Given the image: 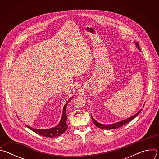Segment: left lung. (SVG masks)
Masks as SVG:
<instances>
[{"mask_svg": "<svg viewBox=\"0 0 159 159\" xmlns=\"http://www.w3.org/2000/svg\"><path fill=\"white\" fill-rule=\"evenodd\" d=\"M136 45H137V48H139V50H140V47H139V43H136ZM140 51H141V50H140ZM141 111H142V110H140V111H139V112L137 113V114H135L134 115H133V116H131V117H130V118H128V119H126V120H123V121H120V122L114 123V124H112V125H102V124H101V123L97 122V121L93 118V117L92 116H91V118H92V120H93L94 123L95 124V125H96L97 127H98V128H101V129H117V128H120V127L123 126L124 125H125V124L129 123V121H131L132 120H133L135 117H137V116L139 115V113L141 112Z\"/></svg>", "mask_w": 159, "mask_h": 159, "instance_id": "obj_1", "label": "left lung"}]
</instances>
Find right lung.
<instances>
[{"label": "right lung", "mask_w": 159, "mask_h": 159, "mask_svg": "<svg viewBox=\"0 0 159 159\" xmlns=\"http://www.w3.org/2000/svg\"><path fill=\"white\" fill-rule=\"evenodd\" d=\"M72 99L70 98L69 101H68L65 105L63 107V115L60 121V123L55 127L50 129H34L33 128L28 125H26L28 128H29L30 129L35 132L36 133L40 134L41 136H43V137H50V138H53L56 137H58V136L61 135L62 133H63L68 128L67 125H66V120H67V116H66V105Z\"/></svg>", "instance_id": "right-lung-1"}]
</instances>
